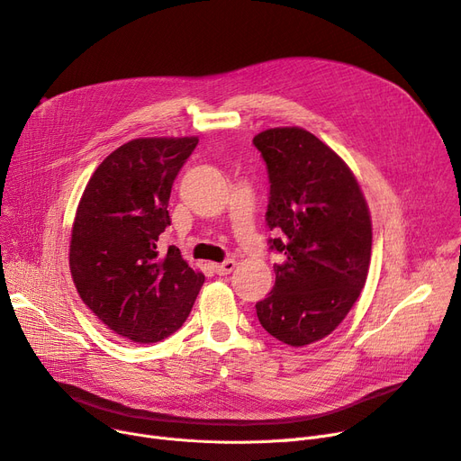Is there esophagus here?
Segmentation results:
<instances>
[{"instance_id":"1","label":"esophagus","mask_w":461,"mask_h":461,"mask_svg":"<svg viewBox=\"0 0 461 461\" xmlns=\"http://www.w3.org/2000/svg\"><path fill=\"white\" fill-rule=\"evenodd\" d=\"M235 265H237L235 259H226L222 263H216L214 265V273L221 275V276H226V275H230L235 269Z\"/></svg>"}]
</instances>
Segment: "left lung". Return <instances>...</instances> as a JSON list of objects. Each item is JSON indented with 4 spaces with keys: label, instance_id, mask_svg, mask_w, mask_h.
I'll return each mask as SVG.
<instances>
[{
    "label": "left lung",
    "instance_id": "obj_1",
    "mask_svg": "<svg viewBox=\"0 0 461 461\" xmlns=\"http://www.w3.org/2000/svg\"><path fill=\"white\" fill-rule=\"evenodd\" d=\"M254 145L271 183L265 221L282 233L269 249L284 254L258 320L276 340L303 348L340 325L366 284L370 211L349 166L312 132L269 129Z\"/></svg>",
    "mask_w": 461,
    "mask_h": 461
}]
</instances>
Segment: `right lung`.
Segmentation results:
<instances>
[{"mask_svg": "<svg viewBox=\"0 0 461 461\" xmlns=\"http://www.w3.org/2000/svg\"><path fill=\"white\" fill-rule=\"evenodd\" d=\"M196 136L138 138L91 176L70 233L68 265L80 299L115 334L155 344L186 321L205 280L177 247L158 249L167 202Z\"/></svg>", "mask_w": 461, "mask_h": 461, "instance_id": "1", "label": "right lung"}]
</instances>
